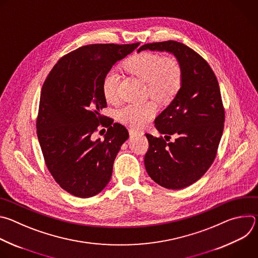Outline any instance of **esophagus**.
<instances>
[{"label": "esophagus", "mask_w": 258, "mask_h": 258, "mask_svg": "<svg viewBox=\"0 0 258 258\" xmlns=\"http://www.w3.org/2000/svg\"><path fill=\"white\" fill-rule=\"evenodd\" d=\"M137 135H142V133H140V132H138V131H134V130H131V131H130V136H131V137H136Z\"/></svg>", "instance_id": "esophagus-1"}]
</instances>
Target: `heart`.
<instances>
[{
    "instance_id": "1",
    "label": "heart",
    "mask_w": 258,
    "mask_h": 258,
    "mask_svg": "<svg viewBox=\"0 0 258 258\" xmlns=\"http://www.w3.org/2000/svg\"><path fill=\"white\" fill-rule=\"evenodd\" d=\"M124 68L133 76L146 82V95L160 103L171 101L182 83V72L178 61L170 56L144 52L131 57ZM118 76L113 70L105 73L102 81V92L108 102L117 99ZM157 106L149 101L143 104H128L118 111V119L132 128H140L148 123L156 114Z\"/></svg>"
}]
</instances>
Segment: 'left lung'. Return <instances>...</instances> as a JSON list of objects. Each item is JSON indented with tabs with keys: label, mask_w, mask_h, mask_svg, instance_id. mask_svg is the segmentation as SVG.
Listing matches in <instances>:
<instances>
[{
	"label": "left lung",
	"mask_w": 258,
	"mask_h": 258,
	"mask_svg": "<svg viewBox=\"0 0 258 258\" xmlns=\"http://www.w3.org/2000/svg\"><path fill=\"white\" fill-rule=\"evenodd\" d=\"M144 50L169 52L178 61L182 83L171 103L156 117L162 137L146 134L149 142L145 167L163 188L179 190L197 181L215 159L225 122L218 82L209 64L194 50L175 41L143 45Z\"/></svg>",
	"instance_id": "1"
}]
</instances>
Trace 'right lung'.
I'll return each mask as SVG.
<instances>
[{
    "mask_svg": "<svg viewBox=\"0 0 258 258\" xmlns=\"http://www.w3.org/2000/svg\"><path fill=\"white\" fill-rule=\"evenodd\" d=\"M140 44H94L58 60L42 89L36 134L46 165L69 194L89 198L99 194L112 175L113 162L128 132L103 116L107 106L102 92L105 73ZM104 140H92L100 125Z\"/></svg>",
    "mask_w": 258,
    "mask_h": 258,
    "instance_id": "1",
    "label": "right lung"
}]
</instances>
